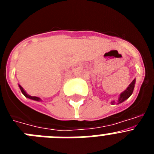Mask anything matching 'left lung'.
I'll return each instance as SVG.
<instances>
[{
    "instance_id": "8db88e82",
    "label": "left lung",
    "mask_w": 154,
    "mask_h": 154,
    "mask_svg": "<svg viewBox=\"0 0 154 154\" xmlns=\"http://www.w3.org/2000/svg\"><path fill=\"white\" fill-rule=\"evenodd\" d=\"M134 85H135V79L130 84V85L127 87V89L124 92L120 94V96H119V103H123V101H125L126 99H127L128 98L131 96L133 92V89H134ZM112 103L113 104V102Z\"/></svg>"
}]
</instances>
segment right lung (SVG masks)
<instances>
[{
    "instance_id": "right-lung-1",
    "label": "right lung",
    "mask_w": 154,
    "mask_h": 154,
    "mask_svg": "<svg viewBox=\"0 0 154 154\" xmlns=\"http://www.w3.org/2000/svg\"><path fill=\"white\" fill-rule=\"evenodd\" d=\"M19 87H20V89H21V92H22V93L24 94V96H25V97L28 98V99H33V100H36V101H41V99H40V98L36 97V96H29V95H28V94H27L26 92H25V91L24 90V89H23V88L21 86V85H19Z\"/></svg>"
}]
</instances>
